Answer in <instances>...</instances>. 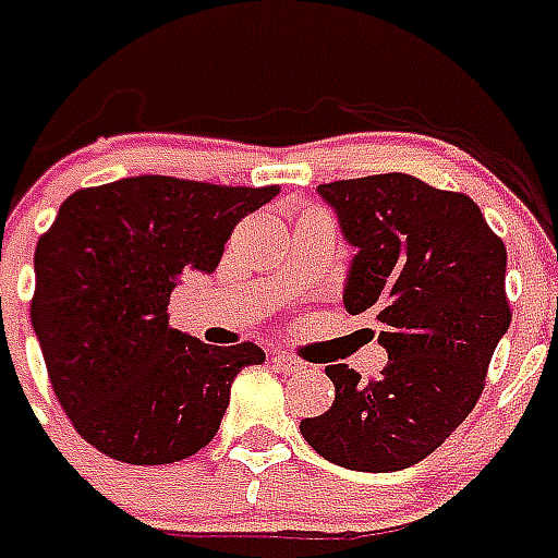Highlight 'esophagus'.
<instances>
[{
	"label": "esophagus",
	"instance_id": "esophagus-1",
	"mask_svg": "<svg viewBox=\"0 0 558 558\" xmlns=\"http://www.w3.org/2000/svg\"><path fill=\"white\" fill-rule=\"evenodd\" d=\"M274 363L279 365L284 374H300L302 368H305V363H302V360H296V356H291V354H276Z\"/></svg>",
	"mask_w": 558,
	"mask_h": 558
}]
</instances>
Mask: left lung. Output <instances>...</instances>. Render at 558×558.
I'll use <instances>...</instances> for the list:
<instances>
[{
	"instance_id": "8db88e82",
	"label": "left lung",
	"mask_w": 558,
	"mask_h": 558,
	"mask_svg": "<svg viewBox=\"0 0 558 558\" xmlns=\"http://www.w3.org/2000/svg\"><path fill=\"white\" fill-rule=\"evenodd\" d=\"M354 247L342 305L374 314L389 363L372 383L328 365L331 409L300 423L325 461L398 472L432 456L475 409L510 328L507 251L470 195L403 172L319 184Z\"/></svg>"
}]
</instances>
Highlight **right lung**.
Returning a JSON list of instances; mask_svg holds the SVG:
<instances>
[{
    "label": "right lung",
    "mask_w": 558,
    "mask_h": 558,
    "mask_svg": "<svg viewBox=\"0 0 558 558\" xmlns=\"http://www.w3.org/2000/svg\"><path fill=\"white\" fill-rule=\"evenodd\" d=\"M276 195L137 175L62 202L34 253L31 325L53 395L102 456L155 466L216 438L235 374L265 351L172 328L169 293L184 270L213 274L233 227Z\"/></svg>",
    "instance_id": "add662e5"
}]
</instances>
